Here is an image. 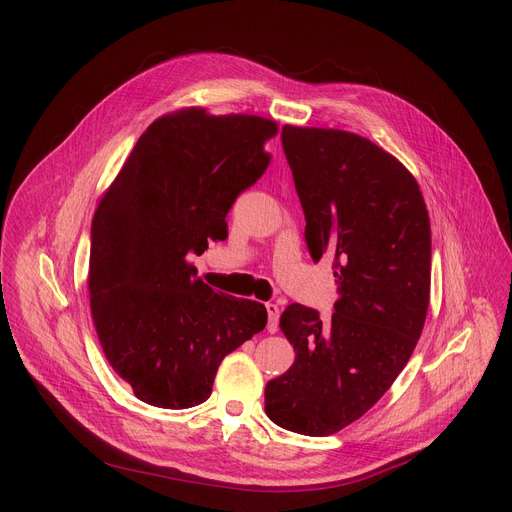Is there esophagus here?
Segmentation results:
<instances>
[{"mask_svg":"<svg viewBox=\"0 0 512 512\" xmlns=\"http://www.w3.org/2000/svg\"><path fill=\"white\" fill-rule=\"evenodd\" d=\"M265 309H267V332L276 334L278 332V321H280V309L274 303H267Z\"/></svg>","mask_w":512,"mask_h":512,"instance_id":"obj_1","label":"esophagus"}]
</instances>
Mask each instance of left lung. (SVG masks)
Segmentation results:
<instances>
[{"label":"left lung","instance_id":"1","mask_svg":"<svg viewBox=\"0 0 512 512\" xmlns=\"http://www.w3.org/2000/svg\"><path fill=\"white\" fill-rule=\"evenodd\" d=\"M313 261L334 259L328 324L292 303L280 328L294 363L265 386V413L303 436L365 415L405 369L429 305L432 230L419 184L396 157L353 132L282 128Z\"/></svg>","mask_w":512,"mask_h":512}]
</instances>
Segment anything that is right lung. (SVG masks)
<instances>
[{
  "label": "right lung",
  "instance_id": "obj_1",
  "mask_svg": "<svg viewBox=\"0 0 512 512\" xmlns=\"http://www.w3.org/2000/svg\"><path fill=\"white\" fill-rule=\"evenodd\" d=\"M276 132L274 120L203 107L161 116L99 201L93 324L105 359L147 405H201L222 359L267 324L261 303L215 292L186 257L228 236L226 215L270 166Z\"/></svg>",
  "mask_w": 512,
  "mask_h": 512
}]
</instances>
